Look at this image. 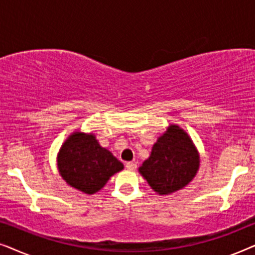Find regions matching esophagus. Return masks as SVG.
I'll use <instances>...</instances> for the list:
<instances>
[{"instance_id":"34e87169","label":"esophagus","mask_w":255,"mask_h":255,"mask_svg":"<svg viewBox=\"0 0 255 255\" xmlns=\"http://www.w3.org/2000/svg\"><path fill=\"white\" fill-rule=\"evenodd\" d=\"M127 168L128 169V170H134L135 168H137V165H135L134 162H127Z\"/></svg>"}]
</instances>
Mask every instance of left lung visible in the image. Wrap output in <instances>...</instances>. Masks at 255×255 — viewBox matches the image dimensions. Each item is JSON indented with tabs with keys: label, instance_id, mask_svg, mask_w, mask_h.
Instances as JSON below:
<instances>
[{
	"label": "left lung",
	"instance_id": "obj_1",
	"mask_svg": "<svg viewBox=\"0 0 255 255\" xmlns=\"http://www.w3.org/2000/svg\"><path fill=\"white\" fill-rule=\"evenodd\" d=\"M200 166L196 148L182 128L170 125L152 148L139 172L160 195L181 189L193 180Z\"/></svg>",
	"mask_w": 255,
	"mask_h": 255
}]
</instances>
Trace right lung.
<instances>
[{"mask_svg":"<svg viewBox=\"0 0 255 255\" xmlns=\"http://www.w3.org/2000/svg\"><path fill=\"white\" fill-rule=\"evenodd\" d=\"M58 167L69 186L86 194L99 191L110 176L123 169L113 153L100 146L95 135L75 132L59 152Z\"/></svg>","mask_w":255,"mask_h":255,"instance_id":"add662e5","label":"right lung"}]
</instances>
